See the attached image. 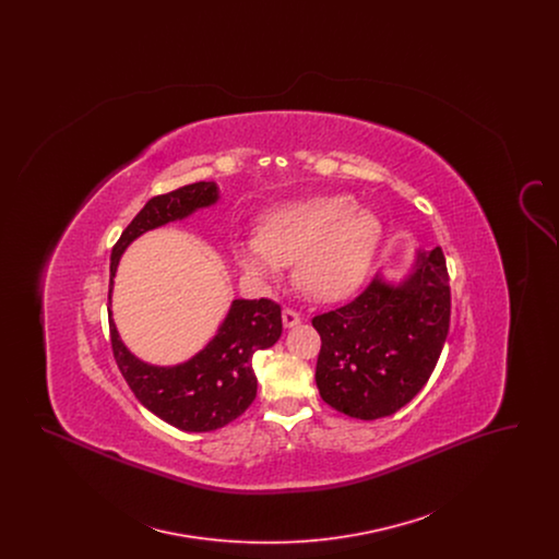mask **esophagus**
<instances>
[{
    "mask_svg": "<svg viewBox=\"0 0 559 559\" xmlns=\"http://www.w3.org/2000/svg\"><path fill=\"white\" fill-rule=\"evenodd\" d=\"M299 314L295 312V310H289V308H285L283 310V326L285 329H293V326H297L299 324Z\"/></svg>",
    "mask_w": 559,
    "mask_h": 559,
    "instance_id": "34e87169",
    "label": "esophagus"
}]
</instances>
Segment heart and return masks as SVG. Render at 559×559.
Wrapping results in <instances>:
<instances>
[{"mask_svg": "<svg viewBox=\"0 0 559 559\" xmlns=\"http://www.w3.org/2000/svg\"><path fill=\"white\" fill-rule=\"evenodd\" d=\"M383 228L374 213L349 194H319L283 203L264 215L258 235L235 242V260L247 276L266 278L293 264L297 289L335 301L367 276Z\"/></svg>", "mask_w": 559, "mask_h": 559, "instance_id": "obj_1", "label": "heart"}]
</instances>
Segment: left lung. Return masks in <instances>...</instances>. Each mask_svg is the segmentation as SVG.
I'll return each mask as SVG.
<instances>
[{
  "label": "left lung",
  "instance_id": "obj_1",
  "mask_svg": "<svg viewBox=\"0 0 559 559\" xmlns=\"http://www.w3.org/2000/svg\"><path fill=\"white\" fill-rule=\"evenodd\" d=\"M451 289L440 247L415 249L400 278L379 272L367 292L312 319L319 331L320 399L372 421L415 399L449 335Z\"/></svg>",
  "mask_w": 559,
  "mask_h": 559
}]
</instances>
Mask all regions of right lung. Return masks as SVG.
Wrapping results in <instances>:
<instances>
[{
  "label": "right lung",
  "instance_id": "right-lung-1",
  "mask_svg": "<svg viewBox=\"0 0 559 559\" xmlns=\"http://www.w3.org/2000/svg\"><path fill=\"white\" fill-rule=\"evenodd\" d=\"M217 203L219 187L215 182H194L153 197L133 217L110 253L108 324L119 371L123 372L135 399L153 415L169 426L194 433L228 426L251 406L258 392L251 360L258 349L278 342L283 333L281 308L270 299H233L228 314L203 349L185 362L160 367L140 360L123 344L112 320L110 299L117 266L133 240Z\"/></svg>",
  "mask_w": 559,
  "mask_h": 559
}]
</instances>
